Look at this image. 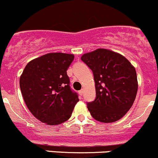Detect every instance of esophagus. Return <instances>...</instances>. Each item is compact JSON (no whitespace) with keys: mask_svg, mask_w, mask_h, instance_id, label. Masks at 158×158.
Segmentation results:
<instances>
[{"mask_svg":"<svg viewBox=\"0 0 158 158\" xmlns=\"http://www.w3.org/2000/svg\"><path fill=\"white\" fill-rule=\"evenodd\" d=\"M79 94H80V95L82 96L83 94H84V89H82V90H80V91H79Z\"/></svg>","mask_w":158,"mask_h":158,"instance_id":"esophagus-1","label":"esophagus"}]
</instances>
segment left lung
<instances>
[{
	"label": "left lung",
	"mask_w": 158,
	"mask_h": 158,
	"mask_svg": "<svg viewBox=\"0 0 158 158\" xmlns=\"http://www.w3.org/2000/svg\"><path fill=\"white\" fill-rule=\"evenodd\" d=\"M81 60L94 73L97 97L87 103L93 118L105 123L119 120L135 100V68L123 55L106 48L85 53Z\"/></svg>",
	"instance_id": "left-lung-1"
}]
</instances>
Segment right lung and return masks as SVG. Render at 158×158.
Wrapping results in <instances>:
<instances>
[{
	"label": "right lung",
	"mask_w": 158,
	"mask_h": 158,
	"mask_svg": "<svg viewBox=\"0 0 158 158\" xmlns=\"http://www.w3.org/2000/svg\"><path fill=\"white\" fill-rule=\"evenodd\" d=\"M74 55L48 53L30 61L19 78L27 108L42 123L59 125L71 117L78 96L71 90L67 70Z\"/></svg>",
	"instance_id": "right-lung-1"
}]
</instances>
